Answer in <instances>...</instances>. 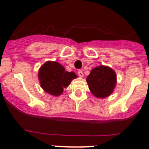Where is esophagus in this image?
<instances>
[{
	"mask_svg": "<svg viewBox=\"0 0 149 149\" xmlns=\"http://www.w3.org/2000/svg\"><path fill=\"white\" fill-rule=\"evenodd\" d=\"M77 74H78V75L80 76V77H84V72H83V71L79 70L78 72H77Z\"/></svg>",
	"mask_w": 149,
	"mask_h": 149,
	"instance_id": "obj_1",
	"label": "esophagus"
}]
</instances>
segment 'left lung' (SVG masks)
<instances>
[{"label": "left lung", "mask_w": 149, "mask_h": 149, "mask_svg": "<svg viewBox=\"0 0 149 149\" xmlns=\"http://www.w3.org/2000/svg\"><path fill=\"white\" fill-rule=\"evenodd\" d=\"M89 88L97 98H106L113 91L116 83V75L112 68L98 66L93 68L86 78Z\"/></svg>", "instance_id": "1"}]
</instances>
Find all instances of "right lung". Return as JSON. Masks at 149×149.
I'll list each match as a JSON object with an SVG mask.
<instances>
[{
	"label": "right lung",
	"instance_id": "right-lung-1",
	"mask_svg": "<svg viewBox=\"0 0 149 149\" xmlns=\"http://www.w3.org/2000/svg\"><path fill=\"white\" fill-rule=\"evenodd\" d=\"M76 77L75 74L65 72V68L57 62H46L39 71L41 86L52 95H61L63 87L68 86Z\"/></svg>",
	"mask_w": 149,
	"mask_h": 149
}]
</instances>
